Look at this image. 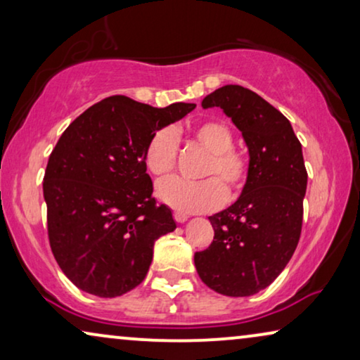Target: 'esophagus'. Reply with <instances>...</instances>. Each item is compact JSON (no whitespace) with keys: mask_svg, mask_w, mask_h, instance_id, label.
<instances>
[{"mask_svg":"<svg viewBox=\"0 0 360 360\" xmlns=\"http://www.w3.org/2000/svg\"><path fill=\"white\" fill-rule=\"evenodd\" d=\"M174 219L176 221V223H185V221L188 219V216L180 213V211H174Z\"/></svg>","mask_w":360,"mask_h":360,"instance_id":"obj_1","label":"esophagus"}]
</instances>
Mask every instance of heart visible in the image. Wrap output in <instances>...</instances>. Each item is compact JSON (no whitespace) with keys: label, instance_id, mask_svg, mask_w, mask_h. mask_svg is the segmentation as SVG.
Here are the masks:
<instances>
[{"label":"heart","instance_id":"1","mask_svg":"<svg viewBox=\"0 0 360 360\" xmlns=\"http://www.w3.org/2000/svg\"><path fill=\"white\" fill-rule=\"evenodd\" d=\"M188 139L208 152L201 176L190 181L167 179L157 185L159 200L180 213H201L216 210L228 196L234 198L245 188L250 175V160L234 144L233 129L221 120H205L188 129ZM179 137L172 127H162L150 136L144 149V164L150 175L165 176L175 169Z\"/></svg>","mask_w":360,"mask_h":360}]
</instances>
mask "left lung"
Returning <instances> with one entry per match:
<instances>
[{
  "instance_id": "1",
  "label": "left lung",
  "mask_w": 360,
  "mask_h": 360,
  "mask_svg": "<svg viewBox=\"0 0 360 360\" xmlns=\"http://www.w3.org/2000/svg\"><path fill=\"white\" fill-rule=\"evenodd\" d=\"M201 106L221 108L243 132L250 175L239 200L210 216L213 243L195 252V267L214 292L249 297L278 277L298 245L308 180L302 144L287 117L249 88L221 86Z\"/></svg>"
}]
</instances>
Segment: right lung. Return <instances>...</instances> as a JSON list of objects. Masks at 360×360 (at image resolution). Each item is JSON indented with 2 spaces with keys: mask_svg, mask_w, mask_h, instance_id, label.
<instances>
[{
  "mask_svg": "<svg viewBox=\"0 0 360 360\" xmlns=\"http://www.w3.org/2000/svg\"><path fill=\"white\" fill-rule=\"evenodd\" d=\"M116 95L63 131L44 175L47 234L58 267L83 292L121 297L146 278L154 243L176 228L146 174L150 136L195 110Z\"/></svg>",
  "mask_w": 360,
  "mask_h": 360,
  "instance_id": "add662e5",
  "label": "right lung"
}]
</instances>
